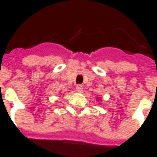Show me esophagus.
Here are the masks:
<instances>
[{
	"label": "esophagus",
	"instance_id": "34e87169",
	"mask_svg": "<svg viewBox=\"0 0 157 157\" xmlns=\"http://www.w3.org/2000/svg\"><path fill=\"white\" fill-rule=\"evenodd\" d=\"M76 90L78 91V93H82V92H83V90H84V88H83V86H82V85L78 84V85H77L76 86Z\"/></svg>",
	"mask_w": 157,
	"mask_h": 157
}]
</instances>
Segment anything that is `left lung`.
Returning a JSON list of instances; mask_svg holds the SVG:
<instances>
[{
    "label": "left lung",
    "mask_w": 157,
    "mask_h": 157,
    "mask_svg": "<svg viewBox=\"0 0 157 157\" xmlns=\"http://www.w3.org/2000/svg\"><path fill=\"white\" fill-rule=\"evenodd\" d=\"M97 101H101V98H97Z\"/></svg>",
    "instance_id": "obj_1"
}]
</instances>
